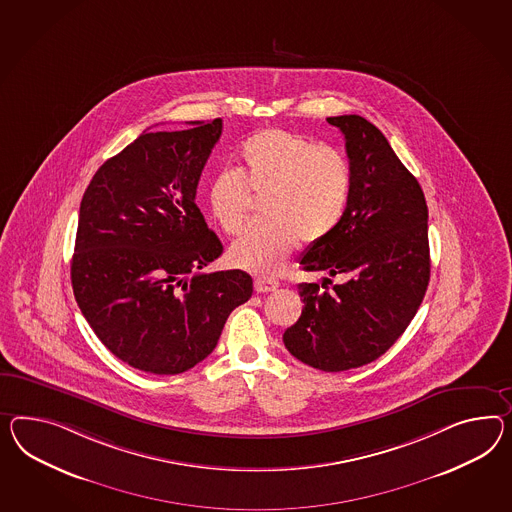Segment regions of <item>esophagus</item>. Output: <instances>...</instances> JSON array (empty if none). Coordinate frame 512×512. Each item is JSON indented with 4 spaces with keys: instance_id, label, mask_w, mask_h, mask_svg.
Segmentation results:
<instances>
[{
    "instance_id": "1",
    "label": "esophagus",
    "mask_w": 512,
    "mask_h": 512,
    "mask_svg": "<svg viewBox=\"0 0 512 512\" xmlns=\"http://www.w3.org/2000/svg\"><path fill=\"white\" fill-rule=\"evenodd\" d=\"M254 289L258 291V293H273L278 289V282L275 280H267V278H256L254 280Z\"/></svg>"
}]
</instances>
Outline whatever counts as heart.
<instances>
[{"label": "heart", "instance_id": "heart-1", "mask_svg": "<svg viewBox=\"0 0 512 512\" xmlns=\"http://www.w3.org/2000/svg\"><path fill=\"white\" fill-rule=\"evenodd\" d=\"M239 161V172L211 180V215L223 232L237 236L254 206L251 197L263 198L265 221L237 239L230 260L254 275H275L299 239L317 243L338 228L351 198V165L340 150L278 128L250 135Z\"/></svg>", "mask_w": 512, "mask_h": 512}]
</instances>
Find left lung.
I'll use <instances>...</instances> for the list:
<instances>
[{"label":"left lung","mask_w":512,"mask_h":512,"mask_svg":"<svg viewBox=\"0 0 512 512\" xmlns=\"http://www.w3.org/2000/svg\"><path fill=\"white\" fill-rule=\"evenodd\" d=\"M345 137L353 172L338 228L302 254L323 284H299L304 308L284 345L308 366L336 373L386 353L420 308L431 278L427 202L388 139L358 115L327 118ZM330 277L341 284L327 289Z\"/></svg>","instance_id":"obj_1"}]
</instances>
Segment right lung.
<instances>
[{
    "instance_id": "obj_1",
    "label": "right lung",
    "mask_w": 512,
    "mask_h": 512,
    "mask_svg": "<svg viewBox=\"0 0 512 512\" xmlns=\"http://www.w3.org/2000/svg\"><path fill=\"white\" fill-rule=\"evenodd\" d=\"M143 132L92 176L70 265L81 314L128 366L178 375L215 349L252 295L245 271L202 273L223 243L195 204L223 120Z\"/></svg>"
}]
</instances>
